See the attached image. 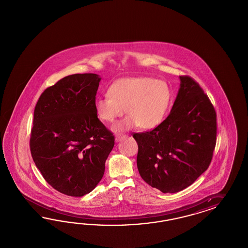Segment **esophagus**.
<instances>
[{
  "label": "esophagus",
  "mask_w": 248,
  "mask_h": 248,
  "mask_svg": "<svg viewBox=\"0 0 248 248\" xmlns=\"http://www.w3.org/2000/svg\"><path fill=\"white\" fill-rule=\"evenodd\" d=\"M125 137H126V135H117L115 136V141H116V142H119L122 139H124V138H125Z\"/></svg>",
  "instance_id": "esophagus-1"
}]
</instances>
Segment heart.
<instances>
[{"mask_svg":"<svg viewBox=\"0 0 248 248\" xmlns=\"http://www.w3.org/2000/svg\"><path fill=\"white\" fill-rule=\"evenodd\" d=\"M108 94L95 100V112L100 120L113 123L126 108L129 115L113 126L117 132L136 126L145 130L156 127L164 120L172 100L169 84L152 77L117 80L108 88Z\"/></svg>","mask_w":248,"mask_h":248,"instance_id":"1","label":"heart"}]
</instances>
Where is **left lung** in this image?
<instances>
[{
  "instance_id": "obj_1",
  "label": "left lung",
  "mask_w": 248,
  "mask_h": 248,
  "mask_svg": "<svg viewBox=\"0 0 248 248\" xmlns=\"http://www.w3.org/2000/svg\"><path fill=\"white\" fill-rule=\"evenodd\" d=\"M168 116L156 127L133 136L141 177L161 192L177 193L207 170L217 144V113L199 83L180 76Z\"/></svg>"
}]
</instances>
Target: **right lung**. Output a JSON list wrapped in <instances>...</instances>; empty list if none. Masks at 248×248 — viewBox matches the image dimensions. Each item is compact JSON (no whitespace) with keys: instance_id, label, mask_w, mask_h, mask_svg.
I'll use <instances>...</instances> for the list:
<instances>
[{"instance_id":"1","label":"right lung","mask_w":248,"mask_h":248,"mask_svg":"<svg viewBox=\"0 0 248 248\" xmlns=\"http://www.w3.org/2000/svg\"><path fill=\"white\" fill-rule=\"evenodd\" d=\"M100 80L94 74L68 75L46 88L35 105L31 157L45 180L63 195L93 191L114 145L113 133L95 112Z\"/></svg>"}]
</instances>
